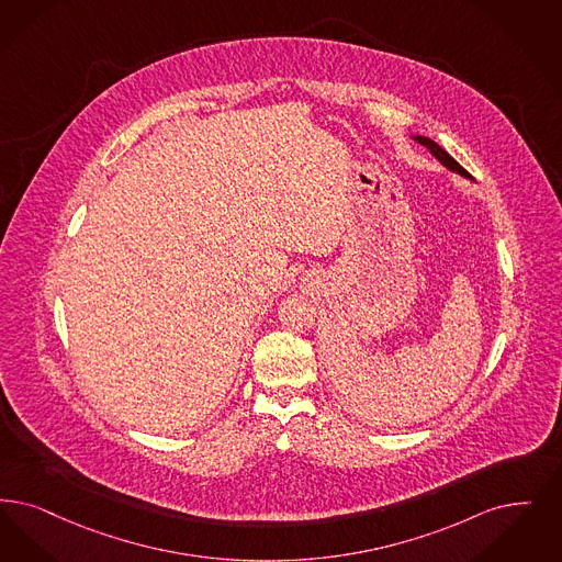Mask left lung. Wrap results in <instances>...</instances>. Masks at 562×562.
Here are the masks:
<instances>
[{
  "mask_svg": "<svg viewBox=\"0 0 562 562\" xmlns=\"http://www.w3.org/2000/svg\"><path fill=\"white\" fill-rule=\"evenodd\" d=\"M412 139H416L418 144H423L425 148H427L428 153L432 155V157L437 158L446 169H449L451 173H458L460 178H467V180H472L471 173L458 162V160H453V158L449 157L448 153L437 144V142H432L430 137L427 135H412Z\"/></svg>",
  "mask_w": 562,
  "mask_h": 562,
  "instance_id": "8db88e82",
  "label": "left lung"
}]
</instances>
